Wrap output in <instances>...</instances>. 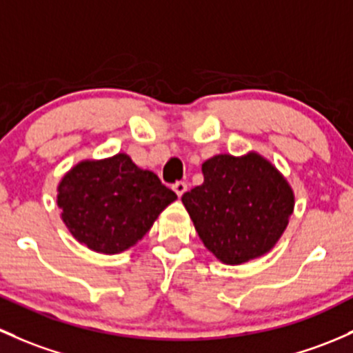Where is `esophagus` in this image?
I'll use <instances>...</instances> for the list:
<instances>
[{"mask_svg": "<svg viewBox=\"0 0 353 353\" xmlns=\"http://www.w3.org/2000/svg\"><path fill=\"white\" fill-rule=\"evenodd\" d=\"M172 189H174V192H176V194L179 196V198H181V196H183L184 192L188 191V184H186V183H183V181H179V183L174 184Z\"/></svg>", "mask_w": 353, "mask_h": 353, "instance_id": "34e87169", "label": "esophagus"}]
</instances>
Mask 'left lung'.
<instances>
[{
    "label": "left lung",
    "mask_w": 353,
    "mask_h": 353,
    "mask_svg": "<svg viewBox=\"0 0 353 353\" xmlns=\"http://www.w3.org/2000/svg\"><path fill=\"white\" fill-rule=\"evenodd\" d=\"M201 170V186L181 199L208 250L226 265L272 250L294 211V191L277 167L250 150L214 155Z\"/></svg>",
    "instance_id": "left-lung-1"
}]
</instances>
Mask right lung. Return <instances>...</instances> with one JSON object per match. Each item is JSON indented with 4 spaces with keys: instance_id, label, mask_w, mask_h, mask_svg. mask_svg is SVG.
Here are the masks:
<instances>
[{
    "instance_id": "add662e5",
    "label": "right lung",
    "mask_w": 353,
    "mask_h": 353,
    "mask_svg": "<svg viewBox=\"0 0 353 353\" xmlns=\"http://www.w3.org/2000/svg\"><path fill=\"white\" fill-rule=\"evenodd\" d=\"M176 199L152 170L140 169L123 152L77 162L57 186V206L70 235L106 255L140 242Z\"/></svg>"
}]
</instances>
